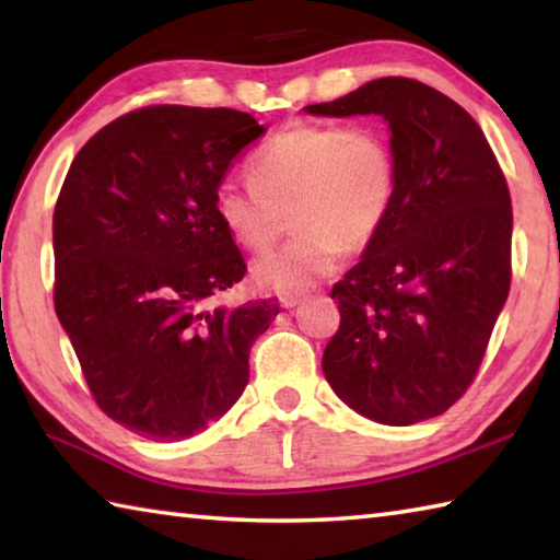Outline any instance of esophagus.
<instances>
[{"mask_svg":"<svg viewBox=\"0 0 560 560\" xmlns=\"http://www.w3.org/2000/svg\"><path fill=\"white\" fill-rule=\"evenodd\" d=\"M303 301H306V299L299 296V293H281V296H279L281 308H296L299 303H303Z\"/></svg>","mask_w":560,"mask_h":560,"instance_id":"34e87169","label":"esophagus"}]
</instances>
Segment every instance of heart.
<instances>
[{
  "mask_svg": "<svg viewBox=\"0 0 560 560\" xmlns=\"http://www.w3.org/2000/svg\"><path fill=\"white\" fill-rule=\"evenodd\" d=\"M252 187L222 183L214 217L249 252H267L291 210L296 236L254 264L271 291H306L336 269L340 252H360L390 217L397 192L395 153L371 122H301L273 136L246 167Z\"/></svg>",
  "mask_w": 560,
  "mask_h": 560,
  "instance_id": "obj_1",
  "label": "heart"
}]
</instances>
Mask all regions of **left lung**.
<instances>
[{"instance_id": "left-lung-1", "label": "left lung", "mask_w": 560, "mask_h": 560, "mask_svg": "<svg viewBox=\"0 0 560 560\" xmlns=\"http://www.w3.org/2000/svg\"><path fill=\"white\" fill-rule=\"evenodd\" d=\"M308 116H381L397 192L390 217L340 279L324 375L358 415L393 428L447 412L479 371L511 283V197L485 132L412 79L368 81Z\"/></svg>"}]
</instances>
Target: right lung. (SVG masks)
I'll return each mask as SVG.
<instances>
[{
	"label": "right lung",
	"mask_w": 560,
	"mask_h": 560,
	"mask_svg": "<svg viewBox=\"0 0 560 560\" xmlns=\"http://www.w3.org/2000/svg\"><path fill=\"white\" fill-rule=\"evenodd\" d=\"M264 132L232 108H140L98 130L63 179L56 316L101 410L145 440L177 442L220 420L279 314L271 299L214 303L246 273L214 189Z\"/></svg>",
	"instance_id": "add662e5"
}]
</instances>
